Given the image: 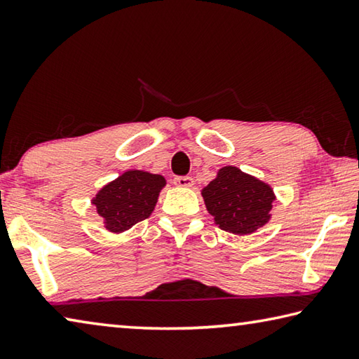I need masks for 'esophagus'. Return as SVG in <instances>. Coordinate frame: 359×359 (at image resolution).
<instances>
[{
    "instance_id": "34e87169",
    "label": "esophagus",
    "mask_w": 359,
    "mask_h": 359,
    "mask_svg": "<svg viewBox=\"0 0 359 359\" xmlns=\"http://www.w3.org/2000/svg\"><path fill=\"white\" fill-rule=\"evenodd\" d=\"M175 184L178 187H184V189H189V187H192L194 181H192L191 176H176Z\"/></svg>"
}]
</instances>
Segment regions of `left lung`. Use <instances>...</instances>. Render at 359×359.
Here are the masks:
<instances>
[{
	"label": "left lung",
	"mask_w": 359,
	"mask_h": 359,
	"mask_svg": "<svg viewBox=\"0 0 359 359\" xmlns=\"http://www.w3.org/2000/svg\"><path fill=\"white\" fill-rule=\"evenodd\" d=\"M202 197L219 229L243 236L254 233L271 221L276 194L257 176L235 165H225L203 187Z\"/></svg>",
	"instance_id": "left-lung-1"
}]
</instances>
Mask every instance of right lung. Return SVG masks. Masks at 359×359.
<instances>
[{
	"label": "right lung",
	"mask_w": 359,
	"mask_h": 359,
	"mask_svg": "<svg viewBox=\"0 0 359 359\" xmlns=\"http://www.w3.org/2000/svg\"><path fill=\"white\" fill-rule=\"evenodd\" d=\"M165 184L162 175L135 168L126 170L100 187L91 198V205L102 217L104 227L119 235L151 216Z\"/></svg>",
	"instance_id": "1"
}]
</instances>
